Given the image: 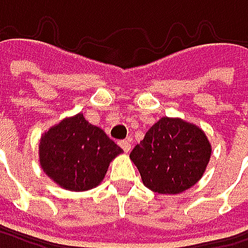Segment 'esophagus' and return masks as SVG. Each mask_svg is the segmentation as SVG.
<instances>
[{"label":"esophagus","instance_id":"esophagus-1","mask_svg":"<svg viewBox=\"0 0 248 248\" xmlns=\"http://www.w3.org/2000/svg\"><path fill=\"white\" fill-rule=\"evenodd\" d=\"M120 146L123 148V151L124 152H130V149H131V142L127 139V140H121L120 142Z\"/></svg>","mask_w":248,"mask_h":248}]
</instances>
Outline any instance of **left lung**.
I'll return each mask as SVG.
<instances>
[{"instance_id": "8db88e82", "label": "left lung", "mask_w": 248, "mask_h": 248, "mask_svg": "<svg viewBox=\"0 0 248 248\" xmlns=\"http://www.w3.org/2000/svg\"><path fill=\"white\" fill-rule=\"evenodd\" d=\"M210 146L201 128L179 118H161L130 152L145 186L158 194H179L201 179Z\"/></svg>"}]
</instances>
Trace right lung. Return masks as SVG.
<instances>
[{
	"instance_id": "right-lung-1",
	"label": "right lung",
	"mask_w": 248,
	"mask_h": 248,
	"mask_svg": "<svg viewBox=\"0 0 248 248\" xmlns=\"http://www.w3.org/2000/svg\"><path fill=\"white\" fill-rule=\"evenodd\" d=\"M123 149L82 114L51 127L40 143V164L62 188L89 191L103 180L108 166Z\"/></svg>"
}]
</instances>
